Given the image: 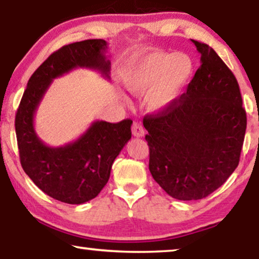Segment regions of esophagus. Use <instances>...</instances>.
Here are the masks:
<instances>
[{"instance_id":"1","label":"esophagus","mask_w":259,"mask_h":259,"mask_svg":"<svg viewBox=\"0 0 259 259\" xmlns=\"http://www.w3.org/2000/svg\"><path fill=\"white\" fill-rule=\"evenodd\" d=\"M132 133H133V135L136 137L144 136V129H143L142 124L139 122H134L133 126H132Z\"/></svg>"}]
</instances>
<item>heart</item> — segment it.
Masks as SVG:
<instances>
[{"label": "heart", "mask_w": 259, "mask_h": 259, "mask_svg": "<svg viewBox=\"0 0 259 259\" xmlns=\"http://www.w3.org/2000/svg\"><path fill=\"white\" fill-rule=\"evenodd\" d=\"M194 63L186 53L154 52L142 58L124 79L134 95L147 96V108L153 112L164 111L180 98L194 75Z\"/></svg>", "instance_id": "1"}]
</instances>
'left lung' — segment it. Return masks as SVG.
Masks as SVG:
<instances>
[{"label": "left lung", "instance_id": "left-lung-1", "mask_svg": "<svg viewBox=\"0 0 259 259\" xmlns=\"http://www.w3.org/2000/svg\"><path fill=\"white\" fill-rule=\"evenodd\" d=\"M192 42L201 65L186 94L143 118L150 173L178 200L206 198L229 179L239 163L246 130L234 74L212 47Z\"/></svg>", "mask_w": 259, "mask_h": 259}]
</instances>
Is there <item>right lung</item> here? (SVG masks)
I'll list each match as a JSON object with an SVG mask.
<instances>
[{"instance_id":"right-lung-1","label":"right lung","mask_w":259,"mask_h":259,"mask_svg":"<svg viewBox=\"0 0 259 259\" xmlns=\"http://www.w3.org/2000/svg\"><path fill=\"white\" fill-rule=\"evenodd\" d=\"M108 42L91 39L70 44L51 54L27 82L15 117L20 161L25 173L51 198L80 205L96 198L109 181L115 158L132 139V119L95 120L73 142L50 147L36 135L34 117L55 78L75 68H91L110 79Z\"/></svg>"}]
</instances>
